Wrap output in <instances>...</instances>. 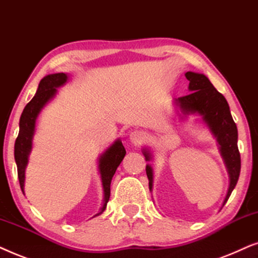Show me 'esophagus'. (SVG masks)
I'll return each instance as SVG.
<instances>
[{
  "mask_svg": "<svg viewBox=\"0 0 258 258\" xmlns=\"http://www.w3.org/2000/svg\"><path fill=\"white\" fill-rule=\"evenodd\" d=\"M130 142H131L133 145H140L144 142V133L140 131H133L130 133L128 136Z\"/></svg>",
  "mask_w": 258,
  "mask_h": 258,
  "instance_id": "1",
  "label": "esophagus"
}]
</instances>
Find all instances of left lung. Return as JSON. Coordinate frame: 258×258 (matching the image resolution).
I'll use <instances>...</instances> for the list:
<instances>
[{
  "label": "left lung",
  "instance_id": "obj_1",
  "mask_svg": "<svg viewBox=\"0 0 258 258\" xmlns=\"http://www.w3.org/2000/svg\"><path fill=\"white\" fill-rule=\"evenodd\" d=\"M185 77L190 81V94L174 99L173 105L176 108V114L179 116L181 121L187 120L188 115H199L201 122L208 127L217 142L219 153L229 174L228 192L223 201L224 205L235 188L241 172V156L237 146V126L230 113L228 101L214 87L208 77L196 72H186ZM142 152L146 161L152 160L153 154L149 147H144ZM146 174L149 178L150 191H152L153 169L150 164L146 165Z\"/></svg>",
  "mask_w": 258,
  "mask_h": 258
}]
</instances>
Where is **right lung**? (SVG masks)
Returning a JSON list of instances; mask_svg holds the SVG:
<instances>
[{"label": "right lung", "mask_w": 258, "mask_h": 258, "mask_svg": "<svg viewBox=\"0 0 258 258\" xmlns=\"http://www.w3.org/2000/svg\"><path fill=\"white\" fill-rule=\"evenodd\" d=\"M68 78L70 77L66 73H55L44 77L40 81L35 95L27 104L21 114V118H20V131L15 142V147H14V156H15L20 186H21L23 194H25L26 167L28 165L29 154L33 149V138L34 135H35L36 119L44 106L56 95L57 88L63 86L68 81ZM125 154V147H123L121 140L118 138L98 158V170L101 178L104 199H102L100 210L93 217L101 215L106 209L109 195H111L112 178L114 176L115 171L122 161Z\"/></svg>", "instance_id": "1"}]
</instances>
